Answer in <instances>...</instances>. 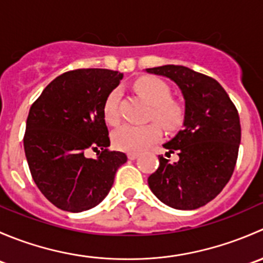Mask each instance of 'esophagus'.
Listing matches in <instances>:
<instances>
[{
    "label": "esophagus",
    "instance_id": "esophagus-1",
    "mask_svg": "<svg viewBox=\"0 0 263 263\" xmlns=\"http://www.w3.org/2000/svg\"><path fill=\"white\" fill-rule=\"evenodd\" d=\"M127 156H128L129 160H135V159H136L137 156H139V154H137V153H134V151H129V153L127 154Z\"/></svg>",
    "mask_w": 263,
    "mask_h": 263
}]
</instances>
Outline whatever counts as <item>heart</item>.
Returning <instances> with one entry per match:
<instances>
[{
	"label": "heart",
	"mask_w": 263,
	"mask_h": 263,
	"mask_svg": "<svg viewBox=\"0 0 263 263\" xmlns=\"http://www.w3.org/2000/svg\"><path fill=\"white\" fill-rule=\"evenodd\" d=\"M135 90L147 100L151 107L148 119H155L166 131H174L184 121V107L181 102L172 98V89L166 82L158 78L144 76L134 84ZM121 91L112 90L103 107L105 121L115 126L121 119L119 113ZM161 137V129L156 123L122 124L113 132V144L123 151H142Z\"/></svg>",
	"instance_id": "heart-1"
}]
</instances>
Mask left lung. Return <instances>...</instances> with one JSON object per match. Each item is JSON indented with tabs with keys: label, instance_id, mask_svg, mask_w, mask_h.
<instances>
[{
	"label": "left lung",
	"instance_id": "8db88e82",
	"mask_svg": "<svg viewBox=\"0 0 263 263\" xmlns=\"http://www.w3.org/2000/svg\"><path fill=\"white\" fill-rule=\"evenodd\" d=\"M176 82L184 98L183 129L163 146L176 151L177 163L159 155L147 178L151 192L177 210H195L214 200L234 172L240 144L239 115L215 79L184 66L146 68Z\"/></svg>",
	"mask_w": 263,
	"mask_h": 263
}]
</instances>
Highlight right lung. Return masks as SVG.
<instances>
[{
    "instance_id": "right-lung-1",
    "label": "right lung",
    "mask_w": 263,
    "mask_h": 263,
    "mask_svg": "<svg viewBox=\"0 0 263 263\" xmlns=\"http://www.w3.org/2000/svg\"><path fill=\"white\" fill-rule=\"evenodd\" d=\"M123 73L79 68L55 78L33 103L24 150L34 182L55 208L81 213L109 193L116 172L127 161L110 145L103 107ZM97 151L87 158V149ZM102 151L100 152V150Z\"/></svg>"
}]
</instances>
